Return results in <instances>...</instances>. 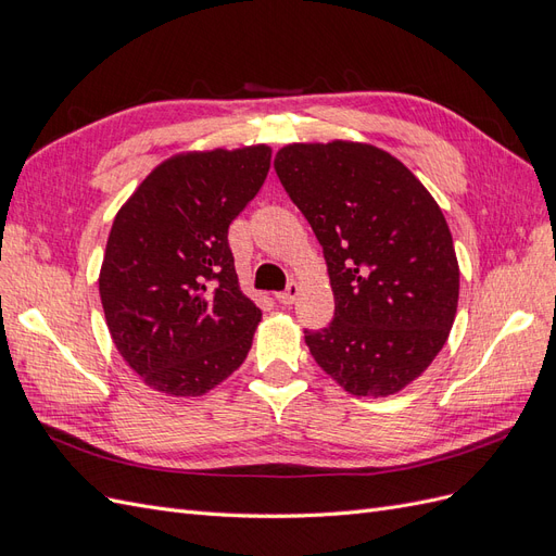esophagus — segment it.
Returning a JSON list of instances; mask_svg holds the SVG:
<instances>
[{
	"label": "esophagus",
	"mask_w": 556,
	"mask_h": 556,
	"mask_svg": "<svg viewBox=\"0 0 556 556\" xmlns=\"http://www.w3.org/2000/svg\"><path fill=\"white\" fill-rule=\"evenodd\" d=\"M296 296H299V285L292 280L288 288H285V292L276 294V301H278V304H282V306H292L294 301H296Z\"/></svg>",
	"instance_id": "1"
}]
</instances>
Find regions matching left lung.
<instances>
[{
	"label": "left lung",
	"instance_id": "1",
	"mask_svg": "<svg viewBox=\"0 0 556 556\" xmlns=\"http://www.w3.org/2000/svg\"><path fill=\"white\" fill-rule=\"evenodd\" d=\"M323 245L329 327L306 329L325 374L355 396L403 390L445 345L459 301L452 233L406 164L368 143H290L274 160Z\"/></svg>",
	"mask_w": 556,
	"mask_h": 556
}]
</instances>
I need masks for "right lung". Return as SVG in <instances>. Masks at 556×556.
<instances>
[{
	"instance_id": "add662e5",
	"label": "right lung",
	"mask_w": 556,
	"mask_h": 556,
	"mask_svg": "<svg viewBox=\"0 0 556 556\" xmlns=\"http://www.w3.org/2000/svg\"><path fill=\"white\" fill-rule=\"evenodd\" d=\"M271 148L182 153L117 211L99 274L111 339L150 390L201 396L243 364L262 311L227 231L264 185Z\"/></svg>"
}]
</instances>
